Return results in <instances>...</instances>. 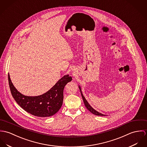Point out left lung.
<instances>
[{
  "instance_id": "left-lung-1",
  "label": "left lung",
  "mask_w": 147,
  "mask_h": 147,
  "mask_svg": "<svg viewBox=\"0 0 147 147\" xmlns=\"http://www.w3.org/2000/svg\"><path fill=\"white\" fill-rule=\"evenodd\" d=\"M79 88H80V91H81L82 98H83V100L84 105H85V107H86V108H87L91 113H92V114H95V115H100V116H105V115H105V114H102V113L98 112V111H96L95 109H94L89 104V103L88 102V101L86 100V99L85 98L84 96H83V94H82V92L81 88V86H79Z\"/></svg>"
}]
</instances>
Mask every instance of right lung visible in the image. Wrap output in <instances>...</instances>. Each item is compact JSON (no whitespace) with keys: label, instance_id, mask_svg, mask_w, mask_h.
Returning <instances> with one entry per match:
<instances>
[{"label":"right lung","instance_id":"obj_1","mask_svg":"<svg viewBox=\"0 0 147 147\" xmlns=\"http://www.w3.org/2000/svg\"><path fill=\"white\" fill-rule=\"evenodd\" d=\"M71 80V77L67 74L43 95L28 96L22 95L17 90L8 74L10 90L17 104L29 113L40 117L52 116L59 111L63 102L64 88L66 84Z\"/></svg>","mask_w":147,"mask_h":147}]
</instances>
